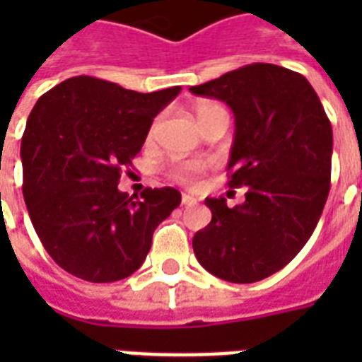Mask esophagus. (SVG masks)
I'll return each mask as SVG.
<instances>
[{
  "instance_id": "34e87169",
  "label": "esophagus",
  "mask_w": 362,
  "mask_h": 362,
  "mask_svg": "<svg viewBox=\"0 0 362 362\" xmlns=\"http://www.w3.org/2000/svg\"><path fill=\"white\" fill-rule=\"evenodd\" d=\"M193 204H197V199L193 197V195H182V206H193Z\"/></svg>"
}]
</instances>
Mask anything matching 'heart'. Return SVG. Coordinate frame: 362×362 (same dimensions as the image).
I'll list each match as a JSON object with an SVG mask.
<instances>
[{"mask_svg":"<svg viewBox=\"0 0 362 362\" xmlns=\"http://www.w3.org/2000/svg\"><path fill=\"white\" fill-rule=\"evenodd\" d=\"M220 110H226L221 105L218 103H203L197 107V120L201 122L204 116L212 115V112H220ZM156 131H158V122H153L150 131H148V141H152L156 136ZM206 165L199 163V161H189V163H178L175 167H170L169 175L175 178L176 182H180L184 186H193L197 182L199 175H203Z\"/></svg>","mask_w":362,"mask_h":362,"instance_id":"1","label":"heart"}]
</instances>
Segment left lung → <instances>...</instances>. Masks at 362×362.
I'll return each instance as SVG.
<instances>
[{
	"label": "left lung",
	"mask_w": 362,
	"mask_h": 362,
	"mask_svg": "<svg viewBox=\"0 0 362 362\" xmlns=\"http://www.w3.org/2000/svg\"><path fill=\"white\" fill-rule=\"evenodd\" d=\"M220 99L235 115L229 186L247 187L229 209L206 199L212 220L193 237V252L210 274L253 284L281 270L312 237L331 189L332 127L303 75L252 64L192 86Z\"/></svg>",
	"instance_id": "8db88e82"
}]
</instances>
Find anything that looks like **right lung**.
<instances>
[{"mask_svg": "<svg viewBox=\"0 0 362 362\" xmlns=\"http://www.w3.org/2000/svg\"><path fill=\"white\" fill-rule=\"evenodd\" d=\"M180 90L139 93L81 75L35 103L20 146L22 192L37 237L69 274L93 284L131 276L180 204L175 187H146L141 197L118 189L153 118Z\"/></svg>", "mask_w": 362, "mask_h": 362, "instance_id": "1", "label": "right lung"}]
</instances>
